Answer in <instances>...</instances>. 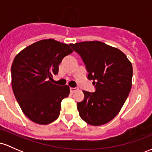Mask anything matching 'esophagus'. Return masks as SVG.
Returning <instances> with one entry per match:
<instances>
[{
  "mask_svg": "<svg viewBox=\"0 0 152 152\" xmlns=\"http://www.w3.org/2000/svg\"><path fill=\"white\" fill-rule=\"evenodd\" d=\"M76 90H77V88H70V92L71 94L74 93V92L76 91Z\"/></svg>",
  "mask_w": 152,
  "mask_h": 152,
  "instance_id": "esophagus-1",
  "label": "esophagus"
}]
</instances>
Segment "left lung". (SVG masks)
I'll use <instances>...</instances> for the list:
<instances>
[{
	"instance_id": "left-lung-1",
	"label": "left lung",
	"mask_w": 152,
	"mask_h": 152,
	"mask_svg": "<svg viewBox=\"0 0 152 152\" xmlns=\"http://www.w3.org/2000/svg\"><path fill=\"white\" fill-rule=\"evenodd\" d=\"M86 66L87 78L95 92L83 91L84 99L77 103L79 116L93 126L105 124L118 114L132 88L133 69L123 52L101 41L70 44Z\"/></svg>"
}]
</instances>
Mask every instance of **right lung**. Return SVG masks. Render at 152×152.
<instances>
[{
    "mask_svg": "<svg viewBox=\"0 0 152 152\" xmlns=\"http://www.w3.org/2000/svg\"><path fill=\"white\" fill-rule=\"evenodd\" d=\"M73 52L69 45L45 39L17 54L11 66L13 94L23 114L38 124H48L60 114L61 103L69 96V86L52 83L63 58Z\"/></svg>",
    "mask_w": 152,
    "mask_h": 152,
    "instance_id": "obj_1",
    "label": "right lung"
}]
</instances>
